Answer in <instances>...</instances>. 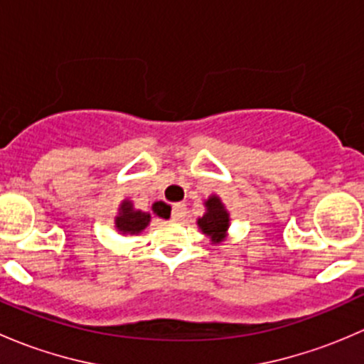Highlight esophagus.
<instances>
[{"mask_svg": "<svg viewBox=\"0 0 364 364\" xmlns=\"http://www.w3.org/2000/svg\"><path fill=\"white\" fill-rule=\"evenodd\" d=\"M171 215H172V218H174V220H183V218H185V215H186V205L181 204V203L174 204V205H172Z\"/></svg>", "mask_w": 364, "mask_h": 364, "instance_id": "34e87169", "label": "esophagus"}]
</instances>
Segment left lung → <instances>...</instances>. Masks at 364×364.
I'll use <instances>...</instances> for the list:
<instances>
[{"label":"left lung","mask_w":364,"mask_h":364,"mask_svg":"<svg viewBox=\"0 0 364 364\" xmlns=\"http://www.w3.org/2000/svg\"><path fill=\"white\" fill-rule=\"evenodd\" d=\"M205 208H208V213L203 218L197 220V223L204 234L211 236V240L218 243L223 240V234L229 227V213L223 209V204L220 203L218 197H209Z\"/></svg>","instance_id":"1"}]
</instances>
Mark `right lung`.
<instances>
[{
	"label": "right lung",
	"mask_w": 364,
	"mask_h": 364,
	"mask_svg": "<svg viewBox=\"0 0 364 364\" xmlns=\"http://www.w3.org/2000/svg\"><path fill=\"white\" fill-rule=\"evenodd\" d=\"M153 215L160 216V218H168L171 215V208H168L165 203H155L151 209ZM151 213H142V211H135L132 208V203L124 200L119 208V216L116 218V227L119 229V232L124 234H135L141 232L142 229H146V225L151 220Z\"/></svg>",
	"instance_id": "right-lung-1"
}]
</instances>
